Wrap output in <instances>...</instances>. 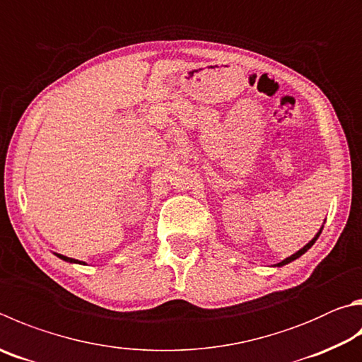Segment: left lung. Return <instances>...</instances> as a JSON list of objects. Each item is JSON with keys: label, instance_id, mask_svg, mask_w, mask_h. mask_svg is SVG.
I'll return each instance as SVG.
<instances>
[{"label": "left lung", "instance_id": "obj_1", "mask_svg": "<svg viewBox=\"0 0 362 362\" xmlns=\"http://www.w3.org/2000/svg\"><path fill=\"white\" fill-rule=\"evenodd\" d=\"M321 231H323V225H321V228L318 229V233L313 235V239H312L310 242H308V244H305L304 247H302L300 250H298V252H296V253H293L291 256H288V258H285L284 261H280V262H277V264H274V267H281V266H286V264H290V262H293L294 259H298V258H300V256H302V255H304V253L307 252V250H310V248H312V245L315 244V242H317V239L320 238V234H321Z\"/></svg>", "mask_w": 362, "mask_h": 362}]
</instances>
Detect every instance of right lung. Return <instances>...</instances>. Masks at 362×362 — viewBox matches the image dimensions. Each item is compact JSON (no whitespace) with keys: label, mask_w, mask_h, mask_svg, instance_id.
Returning <instances> with one entry per match:
<instances>
[{"label":"right lung","mask_w":362,"mask_h":362,"mask_svg":"<svg viewBox=\"0 0 362 362\" xmlns=\"http://www.w3.org/2000/svg\"><path fill=\"white\" fill-rule=\"evenodd\" d=\"M54 255H55V256H58V258L63 259V261L71 262V264H87V262H83V261H78V259H74V258H68V256L60 255V253H54Z\"/></svg>","instance_id":"right-lung-1"}]
</instances>
